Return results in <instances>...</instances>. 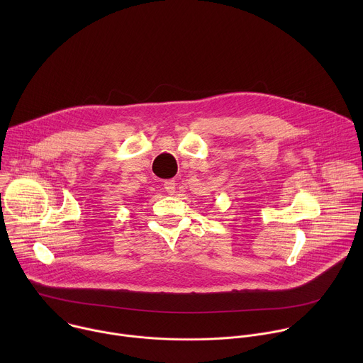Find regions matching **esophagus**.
<instances>
[{
    "instance_id": "34e87169",
    "label": "esophagus",
    "mask_w": 363,
    "mask_h": 363,
    "mask_svg": "<svg viewBox=\"0 0 363 363\" xmlns=\"http://www.w3.org/2000/svg\"><path fill=\"white\" fill-rule=\"evenodd\" d=\"M164 186H165V191H167L169 195H174V192H175V186H177V184H175V181H174V179H168V181H165V182H164Z\"/></svg>"
}]
</instances>
